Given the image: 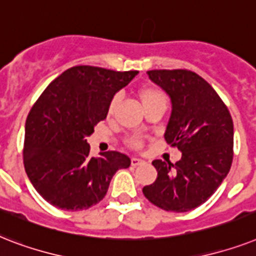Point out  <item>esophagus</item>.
<instances>
[{"instance_id": "1", "label": "esophagus", "mask_w": 256, "mask_h": 256, "mask_svg": "<svg viewBox=\"0 0 256 256\" xmlns=\"http://www.w3.org/2000/svg\"><path fill=\"white\" fill-rule=\"evenodd\" d=\"M144 161L141 160V158H138V157H132L130 158V164H132V166H138V165H140V164H142Z\"/></svg>"}]
</instances>
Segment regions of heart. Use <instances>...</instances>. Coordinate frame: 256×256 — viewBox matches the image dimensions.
Masks as SVG:
<instances>
[{
	"label": "heart",
	"instance_id": "b5f03b06",
	"mask_svg": "<svg viewBox=\"0 0 256 256\" xmlns=\"http://www.w3.org/2000/svg\"><path fill=\"white\" fill-rule=\"evenodd\" d=\"M138 98H140L141 100V103H142V107L144 108L157 103L166 104V100H168L166 95H165V92H164L162 90L156 87V86H142V87L138 90ZM118 103V96H115V98L111 100L110 107H108V115H112V114H114ZM128 142H130V146H134V148H140L141 138H138V136L130 138Z\"/></svg>",
	"mask_w": 256,
	"mask_h": 256
}]
</instances>
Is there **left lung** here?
<instances>
[{
	"label": "left lung",
	"instance_id": "obj_1",
	"mask_svg": "<svg viewBox=\"0 0 256 256\" xmlns=\"http://www.w3.org/2000/svg\"><path fill=\"white\" fill-rule=\"evenodd\" d=\"M148 75L170 98L164 138L182 156L176 164L153 161L157 178L142 193L162 210L189 212L212 197L232 168V115L212 86L193 71L152 70Z\"/></svg>",
	"mask_w": 256,
	"mask_h": 256
}]
</instances>
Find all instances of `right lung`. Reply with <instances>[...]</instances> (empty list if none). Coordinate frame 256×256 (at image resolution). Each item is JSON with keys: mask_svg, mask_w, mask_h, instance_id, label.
<instances>
[{"mask_svg": "<svg viewBox=\"0 0 256 256\" xmlns=\"http://www.w3.org/2000/svg\"><path fill=\"white\" fill-rule=\"evenodd\" d=\"M138 71L75 66L47 86L24 124V165L36 190L62 210L88 209L107 194L112 177L130 165L120 152L90 156L86 138L107 118L118 91Z\"/></svg>", "mask_w": 256, "mask_h": 256, "instance_id": "obj_1", "label": "right lung"}]
</instances>
